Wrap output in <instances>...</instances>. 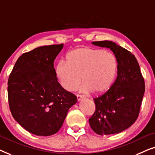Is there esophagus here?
<instances>
[{
    "label": "esophagus",
    "mask_w": 155,
    "mask_h": 155,
    "mask_svg": "<svg viewBox=\"0 0 155 155\" xmlns=\"http://www.w3.org/2000/svg\"><path fill=\"white\" fill-rule=\"evenodd\" d=\"M84 97L83 96V95H80V94L77 95V99H78V101L82 100V99H84Z\"/></svg>",
    "instance_id": "esophagus-1"
}]
</instances>
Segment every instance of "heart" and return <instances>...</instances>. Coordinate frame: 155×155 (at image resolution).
<instances>
[{"instance_id":"heart-1","label":"heart","mask_w":155,"mask_h":155,"mask_svg":"<svg viewBox=\"0 0 155 155\" xmlns=\"http://www.w3.org/2000/svg\"><path fill=\"white\" fill-rule=\"evenodd\" d=\"M117 69V59L111 52L84 47L70 51L65 61L56 65L55 73L60 85L68 92L75 90L82 80V92L99 94L111 86Z\"/></svg>"}]
</instances>
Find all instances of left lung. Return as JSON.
I'll return each instance as SVG.
<instances>
[{"label": "left lung", "mask_w": 155, "mask_h": 155, "mask_svg": "<svg viewBox=\"0 0 155 155\" xmlns=\"http://www.w3.org/2000/svg\"><path fill=\"white\" fill-rule=\"evenodd\" d=\"M92 44L113 51L117 59L118 71L109 90L94 99L96 109L89 123L97 134H116L132 126L138 117L145 81L136 58L126 48L111 41Z\"/></svg>", "instance_id": "left-lung-1"}]
</instances>
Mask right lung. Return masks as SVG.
I'll return each instance as SVG.
<instances>
[{
    "instance_id": "add662e5",
    "label": "right lung",
    "mask_w": 155,
    "mask_h": 155,
    "mask_svg": "<svg viewBox=\"0 0 155 155\" xmlns=\"http://www.w3.org/2000/svg\"><path fill=\"white\" fill-rule=\"evenodd\" d=\"M63 44L44 46L19 57L8 79L10 110L25 130L39 136L60 130L70 108L77 102L73 93L58 82L54 62Z\"/></svg>"
}]
</instances>
